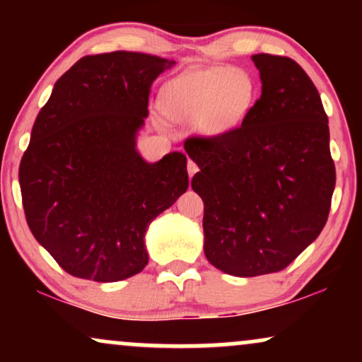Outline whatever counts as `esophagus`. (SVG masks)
Wrapping results in <instances>:
<instances>
[{
    "label": "esophagus",
    "instance_id": "esophagus-1",
    "mask_svg": "<svg viewBox=\"0 0 362 362\" xmlns=\"http://www.w3.org/2000/svg\"><path fill=\"white\" fill-rule=\"evenodd\" d=\"M197 170H199V168H197V165L194 161H187V175H189V177H192L197 173Z\"/></svg>",
    "mask_w": 362,
    "mask_h": 362
}]
</instances>
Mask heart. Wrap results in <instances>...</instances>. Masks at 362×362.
<instances>
[{"mask_svg":"<svg viewBox=\"0 0 362 362\" xmlns=\"http://www.w3.org/2000/svg\"><path fill=\"white\" fill-rule=\"evenodd\" d=\"M257 100L254 76L242 67H199L170 81L163 88L161 108L171 122L194 125L204 136L234 132Z\"/></svg>","mask_w":362,"mask_h":362,"instance_id":"1","label":"heart"}]
</instances>
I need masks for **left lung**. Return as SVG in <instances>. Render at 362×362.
Masks as SVG:
<instances>
[{
  "label": "left lung",
  "mask_w": 362,
  "mask_h": 362,
  "mask_svg": "<svg viewBox=\"0 0 362 362\" xmlns=\"http://www.w3.org/2000/svg\"><path fill=\"white\" fill-rule=\"evenodd\" d=\"M262 95L239 128L189 138L204 254L234 276L288 267L323 230L336 185L320 93L290 57L255 54Z\"/></svg>",
  "instance_id": "left-lung-1"
}]
</instances>
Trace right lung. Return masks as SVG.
Returning <instances> with one entry per match:
<instances>
[{"label":"right lung","mask_w":362,"mask_h":362,"mask_svg":"<svg viewBox=\"0 0 362 362\" xmlns=\"http://www.w3.org/2000/svg\"><path fill=\"white\" fill-rule=\"evenodd\" d=\"M175 64L130 51L82 57L37 113L19 165L24 214L39 244L77 279L140 274L151 221L189 186L181 151L148 163L136 150L151 83Z\"/></svg>","instance_id":"obj_1"}]
</instances>
